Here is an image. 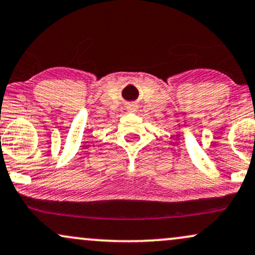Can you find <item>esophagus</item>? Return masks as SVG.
I'll use <instances>...</instances> for the list:
<instances>
[{
	"mask_svg": "<svg viewBox=\"0 0 255 255\" xmlns=\"http://www.w3.org/2000/svg\"><path fill=\"white\" fill-rule=\"evenodd\" d=\"M129 109H130V110H135V108H134V106H133V107H129Z\"/></svg>",
	"mask_w": 255,
	"mask_h": 255,
	"instance_id": "obj_1",
	"label": "esophagus"
}]
</instances>
